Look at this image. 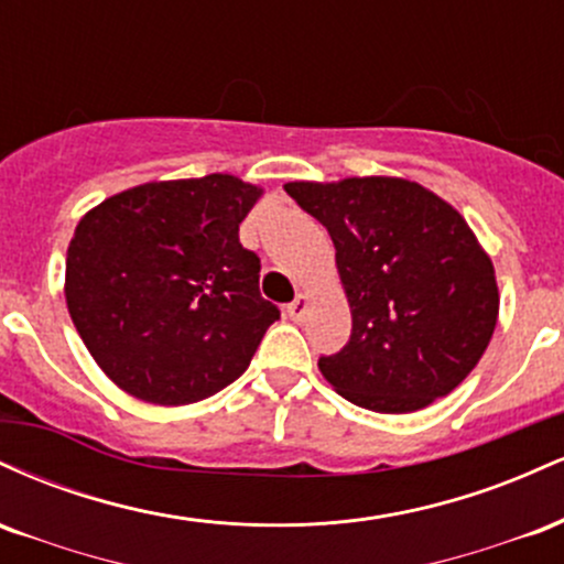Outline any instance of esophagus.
I'll use <instances>...</instances> for the list:
<instances>
[{"mask_svg": "<svg viewBox=\"0 0 564 564\" xmlns=\"http://www.w3.org/2000/svg\"><path fill=\"white\" fill-rule=\"evenodd\" d=\"M307 310H310V296H307V294H300V296H296V300L291 302L289 307H286V315H289V318L294 321V323H302L304 315H307Z\"/></svg>", "mask_w": 564, "mask_h": 564, "instance_id": "34e87169", "label": "esophagus"}]
</instances>
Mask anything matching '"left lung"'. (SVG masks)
I'll return each mask as SVG.
<instances>
[{"instance_id":"left-lung-1","label":"left lung","mask_w":564,"mask_h":564,"mask_svg":"<svg viewBox=\"0 0 564 564\" xmlns=\"http://www.w3.org/2000/svg\"><path fill=\"white\" fill-rule=\"evenodd\" d=\"M332 236L352 334L318 360L349 403L422 411L469 377L498 321L496 270L467 219L403 177L286 183Z\"/></svg>"}]
</instances>
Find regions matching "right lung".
<instances>
[{
	"label": "right lung",
	"mask_w": 564,
	"mask_h": 564,
	"mask_svg": "<svg viewBox=\"0 0 564 564\" xmlns=\"http://www.w3.org/2000/svg\"><path fill=\"white\" fill-rule=\"evenodd\" d=\"M236 174L134 185L93 206L66 254V304L119 390L187 405L249 368L275 304L238 225L262 196Z\"/></svg>",
	"instance_id": "obj_1"
}]
</instances>
